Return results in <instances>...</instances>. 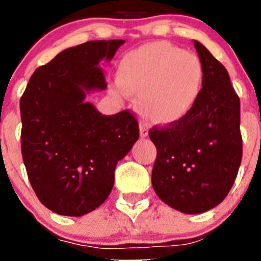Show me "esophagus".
Instances as JSON below:
<instances>
[{
	"mask_svg": "<svg viewBox=\"0 0 261 261\" xmlns=\"http://www.w3.org/2000/svg\"><path fill=\"white\" fill-rule=\"evenodd\" d=\"M147 134H149V127H147V123L143 121L140 125V136L141 138H146Z\"/></svg>",
	"mask_w": 261,
	"mask_h": 261,
	"instance_id": "obj_1",
	"label": "esophagus"
}]
</instances>
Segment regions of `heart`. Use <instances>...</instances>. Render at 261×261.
<instances>
[{"instance_id":"obj_1","label":"heart","mask_w":261,"mask_h":261,"mask_svg":"<svg viewBox=\"0 0 261 261\" xmlns=\"http://www.w3.org/2000/svg\"><path fill=\"white\" fill-rule=\"evenodd\" d=\"M203 87V67L196 54L168 41L131 50L120 63L116 96H138V107L149 120L169 123L193 110Z\"/></svg>"}]
</instances>
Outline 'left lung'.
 I'll list each match as a JSON object with an SVG mask.
<instances>
[{
  "instance_id": "8db88e82",
  "label": "left lung",
  "mask_w": 261,
  "mask_h": 261,
  "mask_svg": "<svg viewBox=\"0 0 261 261\" xmlns=\"http://www.w3.org/2000/svg\"><path fill=\"white\" fill-rule=\"evenodd\" d=\"M193 44L203 67L198 102L180 120L149 131L156 146L152 188L168 206L189 215L226 198L243 158L240 98L226 68L206 46Z\"/></svg>"
}]
</instances>
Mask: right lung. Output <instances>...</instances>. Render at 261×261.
<instances>
[{"label":"right lung","mask_w":261,"mask_h":261,"mask_svg":"<svg viewBox=\"0 0 261 261\" xmlns=\"http://www.w3.org/2000/svg\"><path fill=\"white\" fill-rule=\"evenodd\" d=\"M123 40H93L63 50L30 77L20 99L21 154L39 201L50 211L80 216L111 193L115 168L139 139L128 110L102 115L86 93L107 87L102 59Z\"/></svg>","instance_id":"add662e5"}]
</instances>
